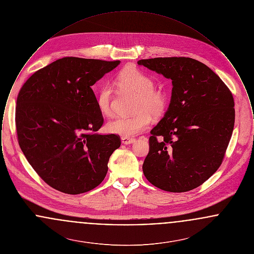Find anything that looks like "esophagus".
<instances>
[{"mask_svg":"<svg viewBox=\"0 0 254 254\" xmlns=\"http://www.w3.org/2000/svg\"><path fill=\"white\" fill-rule=\"evenodd\" d=\"M135 142L134 138H129V137H122V143L125 145H129Z\"/></svg>","mask_w":254,"mask_h":254,"instance_id":"1","label":"esophagus"}]
</instances>
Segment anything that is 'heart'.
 Listing matches in <instances>:
<instances>
[{"label":"heart","instance_id":"b5f03b06","mask_svg":"<svg viewBox=\"0 0 254 254\" xmlns=\"http://www.w3.org/2000/svg\"><path fill=\"white\" fill-rule=\"evenodd\" d=\"M118 80L124 87L138 94L135 102L137 114L128 117H117L109 122L107 130L124 137H131L144 131L149 126L151 116L163 115L168 106V97L162 90L154 89L153 80L134 66L122 70ZM97 107L105 117H110L112 110V88L109 84L103 85L97 94Z\"/></svg>","mask_w":254,"mask_h":254}]
</instances>
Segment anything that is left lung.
<instances>
[{"label": "left lung", "instance_id": "left-lung-1", "mask_svg": "<svg viewBox=\"0 0 254 254\" xmlns=\"http://www.w3.org/2000/svg\"><path fill=\"white\" fill-rule=\"evenodd\" d=\"M172 81L169 109L151 129L143 171L153 186L186 192L221 166L233 131L234 100L205 64L186 57L138 61Z\"/></svg>", "mask_w": 254, "mask_h": 254}]
</instances>
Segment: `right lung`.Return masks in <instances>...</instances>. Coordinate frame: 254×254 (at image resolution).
I'll use <instances>...</instances> for the list:
<instances>
[{"label": "right lung", "instance_id": "obj_1", "mask_svg": "<svg viewBox=\"0 0 254 254\" xmlns=\"http://www.w3.org/2000/svg\"><path fill=\"white\" fill-rule=\"evenodd\" d=\"M120 63L64 57L34 73L18 94L20 147L38 175L61 192L96 188L121 145L118 135L95 133L104 118L91 88Z\"/></svg>", "mask_w": 254, "mask_h": 254}]
</instances>
